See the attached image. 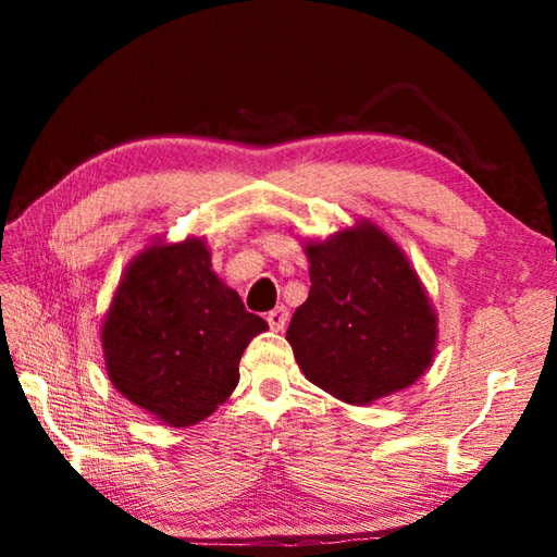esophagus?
Instances as JSON below:
<instances>
[{
    "label": "esophagus",
    "mask_w": 557,
    "mask_h": 557,
    "mask_svg": "<svg viewBox=\"0 0 557 557\" xmlns=\"http://www.w3.org/2000/svg\"><path fill=\"white\" fill-rule=\"evenodd\" d=\"M287 309L285 307H275V309H272V312H268V324H270V329H272V332H282V329H285V324H287Z\"/></svg>",
    "instance_id": "obj_1"
}]
</instances>
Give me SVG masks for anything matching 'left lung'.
I'll return each mask as SVG.
<instances>
[{
  "label": "left lung",
  "instance_id": "obj_1",
  "mask_svg": "<svg viewBox=\"0 0 557 557\" xmlns=\"http://www.w3.org/2000/svg\"><path fill=\"white\" fill-rule=\"evenodd\" d=\"M309 297L287 342L301 373L334 398L366 405L430 369L437 317L408 258L373 223L309 243Z\"/></svg>",
  "mask_w": 557,
  "mask_h": 557
}]
</instances>
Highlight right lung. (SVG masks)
<instances>
[{
    "label": "right lung",
    "mask_w": 557,
    "mask_h": 557,
    "mask_svg": "<svg viewBox=\"0 0 557 557\" xmlns=\"http://www.w3.org/2000/svg\"><path fill=\"white\" fill-rule=\"evenodd\" d=\"M265 329L215 277L203 240L188 238L132 260L102 324V351L127 400L188 428L228 400L245 346Z\"/></svg>",
    "instance_id": "obj_1"
}]
</instances>
